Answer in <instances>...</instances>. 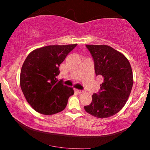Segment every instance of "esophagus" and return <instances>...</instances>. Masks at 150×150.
Here are the masks:
<instances>
[{
	"label": "esophagus",
	"instance_id": "obj_1",
	"mask_svg": "<svg viewBox=\"0 0 150 150\" xmlns=\"http://www.w3.org/2000/svg\"><path fill=\"white\" fill-rule=\"evenodd\" d=\"M75 91H76V92H77V93H79V94L83 93V91H81V90H79V89H75Z\"/></svg>",
	"mask_w": 150,
	"mask_h": 150
}]
</instances>
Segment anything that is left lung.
I'll list each match as a JSON object with an SVG mask.
<instances>
[{"mask_svg": "<svg viewBox=\"0 0 150 150\" xmlns=\"http://www.w3.org/2000/svg\"><path fill=\"white\" fill-rule=\"evenodd\" d=\"M95 63L96 75L104 81L92 102L85 106L87 113L98 118L110 117L125 105L133 86L131 65L125 55L106 45H86Z\"/></svg>", "mask_w": 150, "mask_h": 150, "instance_id": "left-lung-1", "label": "left lung"}]
</instances>
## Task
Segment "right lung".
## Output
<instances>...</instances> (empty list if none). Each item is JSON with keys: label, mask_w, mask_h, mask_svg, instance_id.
Returning a JSON list of instances; mask_svg holds the SVG:
<instances>
[{"label": "right lung", "mask_w": 150, "mask_h": 150, "mask_svg": "<svg viewBox=\"0 0 150 150\" xmlns=\"http://www.w3.org/2000/svg\"><path fill=\"white\" fill-rule=\"evenodd\" d=\"M47 45L30 53L22 65L20 87L27 102L34 110L52 115L64 110L68 98L74 94L73 88L58 81L59 67L77 45Z\"/></svg>", "instance_id": "1"}]
</instances>
